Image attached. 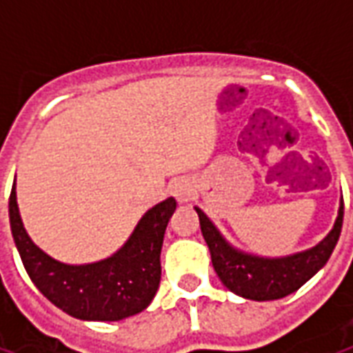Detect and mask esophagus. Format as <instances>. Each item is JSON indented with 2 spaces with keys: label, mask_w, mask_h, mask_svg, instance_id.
Instances as JSON below:
<instances>
[{
  "label": "esophagus",
  "mask_w": 353,
  "mask_h": 353,
  "mask_svg": "<svg viewBox=\"0 0 353 353\" xmlns=\"http://www.w3.org/2000/svg\"><path fill=\"white\" fill-rule=\"evenodd\" d=\"M192 185L189 183V179H177L172 185V194L176 196L179 202H187L192 196Z\"/></svg>",
  "instance_id": "1"
}]
</instances>
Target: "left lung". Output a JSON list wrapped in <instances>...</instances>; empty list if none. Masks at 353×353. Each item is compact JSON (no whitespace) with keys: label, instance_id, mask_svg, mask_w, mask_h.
<instances>
[{"label":"left lung","instance_id":"1","mask_svg":"<svg viewBox=\"0 0 353 353\" xmlns=\"http://www.w3.org/2000/svg\"><path fill=\"white\" fill-rule=\"evenodd\" d=\"M196 214L200 217L202 236L210 248L212 263L219 280L232 293L240 296L252 299V301H274V299H281L296 291L331 257L341 236L344 202L341 204L333 230L323 242H319L308 252L296 253L283 259H259V257L244 255L232 250L217 232L214 223L208 219L206 214L199 208H196Z\"/></svg>","mask_w":353,"mask_h":353}]
</instances>
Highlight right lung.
Listing matches in <instances>:
<instances>
[{"label":"right lung","instance_id":"add662e5","mask_svg":"<svg viewBox=\"0 0 353 353\" xmlns=\"http://www.w3.org/2000/svg\"><path fill=\"white\" fill-rule=\"evenodd\" d=\"M176 210L166 199L151 208L119 252L94 265L72 266L50 259L30 240L20 219L17 192L9 196L14 244L30 280L50 303L77 319L117 321L145 310L161 283L164 230Z\"/></svg>","mask_w":353,"mask_h":353}]
</instances>
